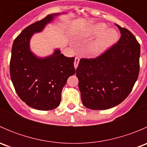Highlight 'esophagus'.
Segmentation results:
<instances>
[{
  "label": "esophagus",
  "instance_id": "esophagus-1",
  "mask_svg": "<svg viewBox=\"0 0 147 147\" xmlns=\"http://www.w3.org/2000/svg\"><path fill=\"white\" fill-rule=\"evenodd\" d=\"M80 62V58L78 57H75V62H74V66H75V68L78 67V64H79Z\"/></svg>",
  "mask_w": 147,
  "mask_h": 147
}]
</instances>
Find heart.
<instances>
[{"label": "heart", "instance_id": "obj_1", "mask_svg": "<svg viewBox=\"0 0 147 147\" xmlns=\"http://www.w3.org/2000/svg\"><path fill=\"white\" fill-rule=\"evenodd\" d=\"M107 30L105 24L100 23L87 32V37L100 36L89 45V52L93 55H98L107 50L118 39V33L115 30Z\"/></svg>", "mask_w": 147, "mask_h": 147}]
</instances>
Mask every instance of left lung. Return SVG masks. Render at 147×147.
<instances>
[{
    "mask_svg": "<svg viewBox=\"0 0 147 147\" xmlns=\"http://www.w3.org/2000/svg\"><path fill=\"white\" fill-rule=\"evenodd\" d=\"M121 37L95 58H81L76 69L82 104L94 110L117 106L130 94L139 73L140 45L127 28L117 25Z\"/></svg>",
    "mask_w": 147,
    "mask_h": 147,
    "instance_id": "1",
    "label": "left lung"
}]
</instances>
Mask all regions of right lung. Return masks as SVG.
I'll return each mask as SVG.
<instances>
[{"instance_id":"right-lung-1","label":"right lung","mask_w":147,"mask_h":147,"mask_svg":"<svg viewBox=\"0 0 147 147\" xmlns=\"http://www.w3.org/2000/svg\"><path fill=\"white\" fill-rule=\"evenodd\" d=\"M56 14L48 15L25 28L15 39L10 62V79L16 92L28 106L38 110L57 108L68 78L75 73V57H67L56 50L46 58H38L30 52L29 42Z\"/></svg>"}]
</instances>
